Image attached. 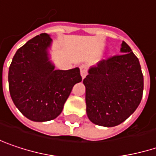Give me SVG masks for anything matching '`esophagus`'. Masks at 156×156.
<instances>
[{
	"label": "esophagus",
	"mask_w": 156,
	"mask_h": 156,
	"mask_svg": "<svg viewBox=\"0 0 156 156\" xmlns=\"http://www.w3.org/2000/svg\"><path fill=\"white\" fill-rule=\"evenodd\" d=\"M80 74H81V77L82 78H86L87 74V68L86 65H81L80 66Z\"/></svg>",
	"instance_id": "obj_1"
}]
</instances>
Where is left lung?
<instances>
[{
    "label": "left lung",
    "mask_w": 156,
    "mask_h": 156,
    "mask_svg": "<svg viewBox=\"0 0 156 156\" xmlns=\"http://www.w3.org/2000/svg\"><path fill=\"white\" fill-rule=\"evenodd\" d=\"M121 53L91 67L83 80L87 116L97 125L122 124L141 101L144 79L139 59L124 41Z\"/></svg>",
    "instance_id": "left-lung-1"
}]
</instances>
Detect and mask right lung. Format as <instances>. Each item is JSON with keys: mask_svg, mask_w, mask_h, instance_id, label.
I'll use <instances>...</instances> for the list:
<instances>
[{"mask_svg": "<svg viewBox=\"0 0 156 156\" xmlns=\"http://www.w3.org/2000/svg\"><path fill=\"white\" fill-rule=\"evenodd\" d=\"M50 36L41 33L16 52L9 69V89L16 107L28 119L46 122L62 111L72 87L82 78L78 68L55 69L48 48Z\"/></svg>", "mask_w": 156, "mask_h": 156, "instance_id": "right-lung-1", "label": "right lung"}]
</instances>
